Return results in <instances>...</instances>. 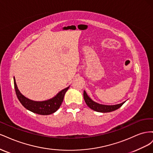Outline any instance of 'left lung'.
I'll return each instance as SVG.
<instances>
[{"instance_id": "left-lung-1", "label": "left lung", "mask_w": 153, "mask_h": 153, "mask_svg": "<svg viewBox=\"0 0 153 153\" xmlns=\"http://www.w3.org/2000/svg\"><path fill=\"white\" fill-rule=\"evenodd\" d=\"M84 98L85 101V103L90 108H91L92 110H93L94 111H96V112H103V113L110 112L119 108L125 103V101H125L122 103L115 105H105L99 104L98 103L95 102V101H92L89 97L88 96L85 91H84Z\"/></svg>"}]
</instances>
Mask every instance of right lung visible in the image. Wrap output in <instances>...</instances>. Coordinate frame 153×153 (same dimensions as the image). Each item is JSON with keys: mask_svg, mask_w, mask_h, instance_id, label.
I'll use <instances>...</instances> for the list:
<instances>
[{"mask_svg": "<svg viewBox=\"0 0 153 153\" xmlns=\"http://www.w3.org/2000/svg\"><path fill=\"white\" fill-rule=\"evenodd\" d=\"M14 85H15L17 98L21 104L30 112L39 115H50L56 112L61 105L64 95L69 87V86L60 91L52 99L43 101H36L27 98L21 93L18 89L15 77H14Z\"/></svg>", "mask_w": 153, "mask_h": 153, "instance_id": "right-lung-1", "label": "right lung"}]
</instances>
